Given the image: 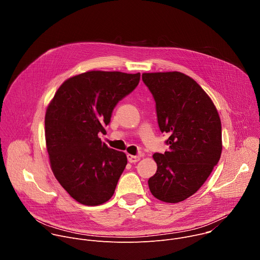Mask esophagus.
<instances>
[{
  "mask_svg": "<svg viewBox=\"0 0 260 260\" xmlns=\"http://www.w3.org/2000/svg\"><path fill=\"white\" fill-rule=\"evenodd\" d=\"M127 156V160L129 161V162H137V161H139L140 159H141V157L139 156V155H132V154H127L126 155Z\"/></svg>",
  "mask_w": 260,
  "mask_h": 260,
  "instance_id": "1",
  "label": "esophagus"
}]
</instances>
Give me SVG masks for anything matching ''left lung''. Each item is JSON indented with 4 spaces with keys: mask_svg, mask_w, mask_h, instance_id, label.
<instances>
[{
    "mask_svg": "<svg viewBox=\"0 0 260 260\" xmlns=\"http://www.w3.org/2000/svg\"><path fill=\"white\" fill-rule=\"evenodd\" d=\"M156 103L158 125L169 134V151L154 153L157 171L148 180L154 198L176 204L194 194L218 164L221 120L207 92L181 72L143 73Z\"/></svg>",
    "mask_w": 260,
    "mask_h": 260,
    "instance_id": "8db88e82",
    "label": "left lung"
}]
</instances>
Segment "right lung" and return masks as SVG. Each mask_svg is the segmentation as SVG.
<instances>
[{"mask_svg": "<svg viewBox=\"0 0 260 260\" xmlns=\"http://www.w3.org/2000/svg\"><path fill=\"white\" fill-rule=\"evenodd\" d=\"M140 73L88 71L67 79L48 104L45 140L50 168L76 202L99 206L114 194L127 158L99 138L116 104L139 84Z\"/></svg>", "mask_w": 260, "mask_h": 260, "instance_id": "right-lung-1", "label": "right lung"}]
</instances>
